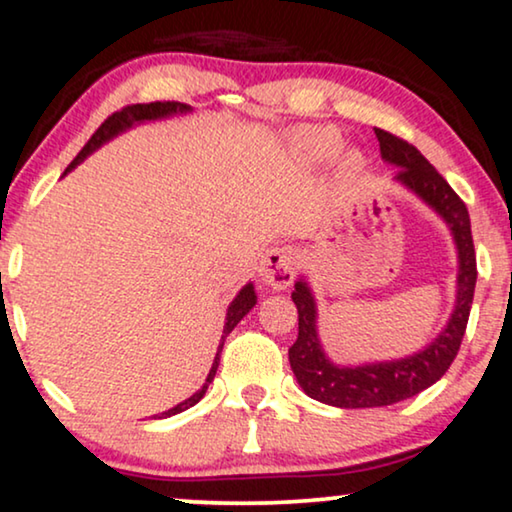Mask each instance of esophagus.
<instances>
[{
    "mask_svg": "<svg viewBox=\"0 0 512 512\" xmlns=\"http://www.w3.org/2000/svg\"><path fill=\"white\" fill-rule=\"evenodd\" d=\"M263 284H268L272 291H284L291 286L296 277V251L291 247H272L268 254L261 258L258 268Z\"/></svg>",
    "mask_w": 512,
    "mask_h": 512,
    "instance_id": "obj_1",
    "label": "esophagus"
}]
</instances>
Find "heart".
I'll use <instances>...</instances> for the list:
<instances>
[{
  "instance_id": "b5f03b06",
  "label": "heart",
  "mask_w": 512,
  "mask_h": 512,
  "mask_svg": "<svg viewBox=\"0 0 512 512\" xmlns=\"http://www.w3.org/2000/svg\"><path fill=\"white\" fill-rule=\"evenodd\" d=\"M305 142H307V146H310L314 158H331L335 149L340 146L338 135H335L333 130H326V128L310 130L305 135ZM359 167H361V158L356 156V153H347V156L342 158V170H345V174L359 172Z\"/></svg>"
}]
</instances>
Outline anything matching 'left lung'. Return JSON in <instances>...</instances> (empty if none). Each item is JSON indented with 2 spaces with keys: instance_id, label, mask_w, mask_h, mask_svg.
<instances>
[{
  "instance_id": "1",
  "label": "left lung",
  "mask_w": 512,
  "mask_h": 512,
  "mask_svg": "<svg viewBox=\"0 0 512 512\" xmlns=\"http://www.w3.org/2000/svg\"><path fill=\"white\" fill-rule=\"evenodd\" d=\"M382 158L398 167L396 179L415 191L426 205H431L450 226L459 249V291L450 324L422 352L398 361L368 363V366L340 368L333 366L321 352L317 338V307L305 282L296 284L291 293L298 307V338L289 347L293 375L307 396L335 408H382L429 389L447 373L464 340L468 314H471L475 279V249L471 235V216L464 200L440 177L436 167L405 139L375 128Z\"/></svg>"
}]
</instances>
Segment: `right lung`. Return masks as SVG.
Wrapping results in <instances>:
<instances>
[{
  "label": "right lung",
  "mask_w": 512,
  "mask_h": 512,
  "mask_svg": "<svg viewBox=\"0 0 512 512\" xmlns=\"http://www.w3.org/2000/svg\"><path fill=\"white\" fill-rule=\"evenodd\" d=\"M188 109H191V107H188V104H181V102H149V104H128V107L114 111V114H111V116L107 118V121H104V123L100 125V128H97V130L93 132V137H90L88 142H86V146H83V149L79 151V156H76V158L72 160V165L67 167V172L72 170L74 165H79L81 160L88 156V153H93L95 149H100V146H102L104 142H109L111 137L118 135V132L132 128V125H135V123L153 121V118H165V116H172V114H184V111H188ZM67 172H65V174H67ZM254 305H256L254 286L247 284L240 293H237V298H235L233 303H230V307H228L226 326H223V340H226V335H228L230 331H233V328H235L237 324H240L244 314H247ZM221 349H223V342H221V347H219V354H221ZM219 354H216L214 366H212V370H209L205 387H202L200 391H195V394H193L191 398H186V401L179 403L177 408L163 412V415H160V417H170V415H177V412H184V410L191 408V405L198 403L202 396H205L209 382L214 380L216 368H219Z\"/></svg>",
  "instance_id": "1"
}]
</instances>
